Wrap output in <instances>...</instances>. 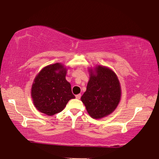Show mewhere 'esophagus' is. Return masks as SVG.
<instances>
[{"mask_svg":"<svg viewBox=\"0 0 159 159\" xmlns=\"http://www.w3.org/2000/svg\"><path fill=\"white\" fill-rule=\"evenodd\" d=\"M76 98L77 99V100H80V99L81 98V94H77L76 95Z\"/></svg>","mask_w":159,"mask_h":159,"instance_id":"obj_1","label":"esophagus"}]
</instances>
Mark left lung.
<instances>
[{"label":"left lung","instance_id":"1","mask_svg":"<svg viewBox=\"0 0 159 159\" xmlns=\"http://www.w3.org/2000/svg\"><path fill=\"white\" fill-rule=\"evenodd\" d=\"M91 73L86 91L81 98L89 114L99 119L111 113L120 100L121 90L114 72L99 66ZM95 73V74L94 73Z\"/></svg>","mask_w":159,"mask_h":159}]
</instances>
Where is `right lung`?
Wrapping results in <instances>:
<instances>
[{"mask_svg": "<svg viewBox=\"0 0 159 159\" xmlns=\"http://www.w3.org/2000/svg\"><path fill=\"white\" fill-rule=\"evenodd\" d=\"M66 69L57 64L43 68L37 75L32 87V98L40 112L53 116L61 112L70 99L75 97L66 80Z\"/></svg>", "mask_w": 159, "mask_h": 159, "instance_id": "add662e5", "label": "right lung"}]
</instances>
